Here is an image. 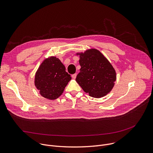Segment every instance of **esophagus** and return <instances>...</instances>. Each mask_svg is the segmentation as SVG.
Returning <instances> with one entry per match:
<instances>
[{
	"instance_id": "1",
	"label": "esophagus",
	"mask_w": 153,
	"mask_h": 153,
	"mask_svg": "<svg viewBox=\"0 0 153 153\" xmlns=\"http://www.w3.org/2000/svg\"><path fill=\"white\" fill-rule=\"evenodd\" d=\"M71 76H72L73 79H76V76H77V74H76V73L73 74H72Z\"/></svg>"
}]
</instances>
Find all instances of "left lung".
<instances>
[{
  "label": "left lung",
  "mask_w": 153,
  "mask_h": 153,
  "mask_svg": "<svg viewBox=\"0 0 153 153\" xmlns=\"http://www.w3.org/2000/svg\"><path fill=\"white\" fill-rule=\"evenodd\" d=\"M80 73L76 80L91 97L100 98L110 93L116 80V71L104 56L96 49L80 53Z\"/></svg>",
  "instance_id": "1"
}]
</instances>
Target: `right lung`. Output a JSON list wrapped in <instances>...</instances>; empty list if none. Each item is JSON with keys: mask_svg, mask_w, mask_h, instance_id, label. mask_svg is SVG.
I'll use <instances>...</instances> for the list:
<instances>
[{"mask_svg": "<svg viewBox=\"0 0 153 153\" xmlns=\"http://www.w3.org/2000/svg\"><path fill=\"white\" fill-rule=\"evenodd\" d=\"M71 77L65 71V67L56 57L43 61L35 76V85L40 94L46 99L54 100L63 92Z\"/></svg>", "mask_w": 153, "mask_h": 153, "instance_id": "obj_1", "label": "right lung"}]
</instances>
